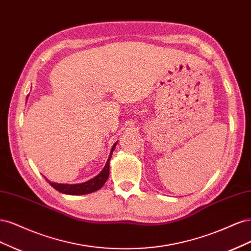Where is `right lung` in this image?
<instances>
[{"label":"right lung","instance_id":"right-lung-1","mask_svg":"<svg viewBox=\"0 0 251 251\" xmlns=\"http://www.w3.org/2000/svg\"><path fill=\"white\" fill-rule=\"evenodd\" d=\"M115 146H116V143L114 144L112 150H111L109 159H108L107 163H105L103 170L101 171V173L100 175H97V176L93 179H91L87 182H83V183H80V184H58V183H54V182H50L47 179L46 180L49 182V184L52 187H54L56 189V191L63 193V194H67V195H86V194L96 192L103 186L105 181H107L109 178L110 160H111L113 151H114V149H115Z\"/></svg>","mask_w":251,"mask_h":251}]
</instances>
